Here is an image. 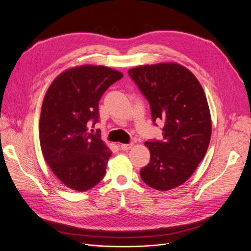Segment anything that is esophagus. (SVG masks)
Returning <instances> with one entry per match:
<instances>
[{
	"mask_svg": "<svg viewBox=\"0 0 251 251\" xmlns=\"http://www.w3.org/2000/svg\"><path fill=\"white\" fill-rule=\"evenodd\" d=\"M132 147H133L132 142L127 143V144H121V150L122 151H129V150L132 149Z\"/></svg>",
	"mask_w": 251,
	"mask_h": 251,
	"instance_id": "obj_1",
	"label": "esophagus"
}]
</instances>
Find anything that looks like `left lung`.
Wrapping results in <instances>:
<instances>
[{
  "mask_svg": "<svg viewBox=\"0 0 251 251\" xmlns=\"http://www.w3.org/2000/svg\"><path fill=\"white\" fill-rule=\"evenodd\" d=\"M151 105L152 122L162 120L163 140L146 141L151 161L140 170L143 182L167 191L186 182L202 161L212 135V119L202 86L177 63L130 69Z\"/></svg>",
  "mask_w": 251,
  "mask_h": 251,
  "instance_id": "8db88e82",
  "label": "left lung"
}]
</instances>
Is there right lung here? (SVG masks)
I'll return each mask as SVG.
<instances>
[{
    "label": "right lung",
    "mask_w": 251,
    "mask_h": 251,
    "mask_svg": "<svg viewBox=\"0 0 251 251\" xmlns=\"http://www.w3.org/2000/svg\"><path fill=\"white\" fill-rule=\"evenodd\" d=\"M123 74L105 66L82 65L61 73L45 96L39 119V142L55 176L82 192L99 184L112 151L100 135L88 132L99 121V101Z\"/></svg>",
    "instance_id": "obj_1"
}]
</instances>
